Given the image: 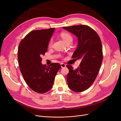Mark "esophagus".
Wrapping results in <instances>:
<instances>
[{"instance_id":"34e87169","label":"esophagus","mask_w":121,"mask_h":121,"mask_svg":"<svg viewBox=\"0 0 121 121\" xmlns=\"http://www.w3.org/2000/svg\"><path fill=\"white\" fill-rule=\"evenodd\" d=\"M61 68H65L66 67V65L65 64H64V63H61Z\"/></svg>"}]
</instances>
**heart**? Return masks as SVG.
Masks as SVG:
<instances>
[{
  "label": "heart",
  "instance_id": "obj_1",
  "mask_svg": "<svg viewBox=\"0 0 121 121\" xmlns=\"http://www.w3.org/2000/svg\"><path fill=\"white\" fill-rule=\"evenodd\" d=\"M60 35H61V38H62V39L64 40L66 43H67L69 42H70V41L72 42V41H73V37H72V35L68 32H62L61 33ZM52 43H53V40L52 39L50 40V41L48 43L49 47L52 46Z\"/></svg>",
  "mask_w": 121,
  "mask_h": 121
}]
</instances>
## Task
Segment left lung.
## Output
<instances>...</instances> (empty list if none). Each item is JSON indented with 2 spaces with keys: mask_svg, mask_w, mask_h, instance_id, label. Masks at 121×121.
<instances>
[{
  "mask_svg": "<svg viewBox=\"0 0 121 121\" xmlns=\"http://www.w3.org/2000/svg\"><path fill=\"white\" fill-rule=\"evenodd\" d=\"M63 28L78 38V47L72 58L81 59L77 69H73L71 65L66 66L69 70L67 76L68 85L74 92H83L93 83L102 64L101 42L96 32L87 25H74Z\"/></svg>",
  "mask_w": 121,
  "mask_h": 121,
  "instance_id": "1",
  "label": "left lung"
}]
</instances>
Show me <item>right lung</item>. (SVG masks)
Wrapping results in <instances>:
<instances>
[{
  "label": "right lung",
  "mask_w": 121,
  "mask_h": 121,
  "mask_svg": "<svg viewBox=\"0 0 121 121\" xmlns=\"http://www.w3.org/2000/svg\"><path fill=\"white\" fill-rule=\"evenodd\" d=\"M55 28L34 30L22 40L18 46L17 59L23 78L34 91L44 93L52 88L57 72L61 68L58 63L48 66L42 64L44 55Z\"/></svg>",
  "instance_id": "add662e5"
}]
</instances>
